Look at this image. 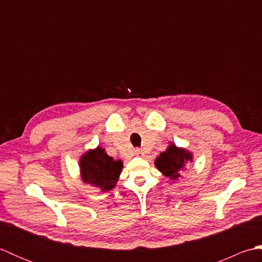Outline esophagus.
I'll return each mask as SVG.
<instances>
[{
    "label": "esophagus",
    "instance_id": "esophagus-1",
    "mask_svg": "<svg viewBox=\"0 0 262 262\" xmlns=\"http://www.w3.org/2000/svg\"><path fill=\"white\" fill-rule=\"evenodd\" d=\"M135 154L136 155H143L144 154V151L142 148H140V147H136L135 148Z\"/></svg>",
    "mask_w": 262,
    "mask_h": 262
}]
</instances>
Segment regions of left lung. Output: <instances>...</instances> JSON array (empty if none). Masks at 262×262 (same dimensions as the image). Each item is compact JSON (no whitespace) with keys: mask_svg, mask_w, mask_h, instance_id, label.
Segmentation results:
<instances>
[{"mask_svg":"<svg viewBox=\"0 0 262 262\" xmlns=\"http://www.w3.org/2000/svg\"><path fill=\"white\" fill-rule=\"evenodd\" d=\"M191 154L186 149L178 148L174 144L169 146L155 160V165L162 173L171 180H178L181 172L186 169L188 161H191Z\"/></svg>","mask_w":262,"mask_h":262,"instance_id":"left-lung-1","label":"left lung"}]
</instances>
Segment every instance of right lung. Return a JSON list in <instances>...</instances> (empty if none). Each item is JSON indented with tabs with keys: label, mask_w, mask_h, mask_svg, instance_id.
<instances>
[{
	"label": "right lung",
	"mask_w": 262,
	"mask_h": 262,
	"mask_svg": "<svg viewBox=\"0 0 262 262\" xmlns=\"http://www.w3.org/2000/svg\"><path fill=\"white\" fill-rule=\"evenodd\" d=\"M80 166L83 181L101 188L102 191H108L116 186L122 169V162L119 160L115 161L103 148L98 147L83 155Z\"/></svg>",
	"instance_id": "obj_1"
}]
</instances>
